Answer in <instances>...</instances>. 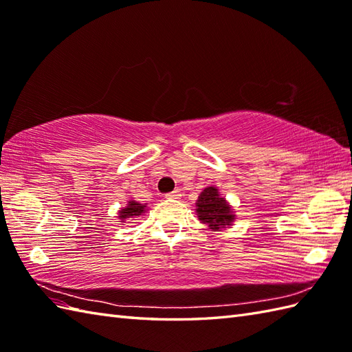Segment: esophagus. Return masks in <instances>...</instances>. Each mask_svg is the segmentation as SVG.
Masks as SVG:
<instances>
[{
    "label": "esophagus",
    "instance_id": "obj_1",
    "mask_svg": "<svg viewBox=\"0 0 352 352\" xmlns=\"http://www.w3.org/2000/svg\"><path fill=\"white\" fill-rule=\"evenodd\" d=\"M166 196H168V198H173V199H179V198H182V190H178V189H175L174 192H170V193H168Z\"/></svg>",
    "mask_w": 352,
    "mask_h": 352
}]
</instances>
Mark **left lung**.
Segmentation results:
<instances>
[{
  "instance_id": "obj_1",
  "label": "left lung",
  "mask_w": 352,
  "mask_h": 352,
  "mask_svg": "<svg viewBox=\"0 0 352 352\" xmlns=\"http://www.w3.org/2000/svg\"><path fill=\"white\" fill-rule=\"evenodd\" d=\"M196 213L199 220L210 226V230H222L234 222L231 207L225 198H220L216 187H207L196 201Z\"/></svg>"
}]
</instances>
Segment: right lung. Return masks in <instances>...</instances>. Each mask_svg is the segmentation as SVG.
<instances>
[{
	"label": "right lung",
	"mask_w": 352,
	"mask_h": 352,
	"mask_svg": "<svg viewBox=\"0 0 352 352\" xmlns=\"http://www.w3.org/2000/svg\"><path fill=\"white\" fill-rule=\"evenodd\" d=\"M145 210V206H142V204H139L136 201H130L127 204L126 208H122L120 211V219L121 220H127L130 217H135V216H139L141 213H144Z\"/></svg>",
	"instance_id": "right-lung-1"
}]
</instances>
